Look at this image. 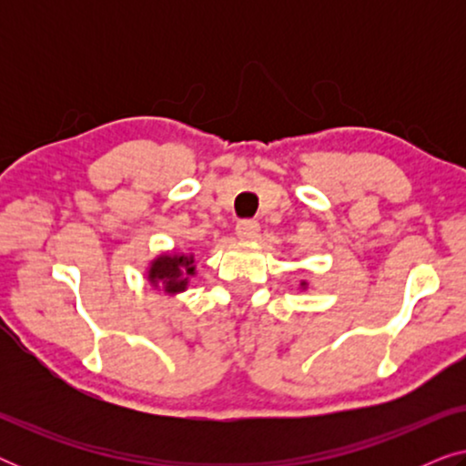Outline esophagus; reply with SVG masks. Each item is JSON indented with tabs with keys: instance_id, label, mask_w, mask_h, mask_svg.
Returning a JSON list of instances; mask_svg holds the SVG:
<instances>
[{
	"instance_id": "esophagus-1",
	"label": "esophagus",
	"mask_w": 466,
	"mask_h": 466,
	"mask_svg": "<svg viewBox=\"0 0 466 466\" xmlns=\"http://www.w3.org/2000/svg\"><path fill=\"white\" fill-rule=\"evenodd\" d=\"M235 235H238L239 239H254L258 235V222L254 220L238 222V227H235Z\"/></svg>"
}]
</instances>
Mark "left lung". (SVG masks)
I'll return each instance as SVG.
<instances>
[{
  "label": "left lung",
  "mask_w": 466,
  "mask_h": 466,
  "mask_svg": "<svg viewBox=\"0 0 466 466\" xmlns=\"http://www.w3.org/2000/svg\"><path fill=\"white\" fill-rule=\"evenodd\" d=\"M301 289H303V290L308 289V282H305V279H303V282H301Z\"/></svg>",
  "instance_id": "8db88e82"
}]
</instances>
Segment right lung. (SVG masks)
<instances>
[{
	"instance_id": "obj_1",
	"label": "right lung",
	"mask_w": 466,
	"mask_h": 466,
	"mask_svg": "<svg viewBox=\"0 0 466 466\" xmlns=\"http://www.w3.org/2000/svg\"><path fill=\"white\" fill-rule=\"evenodd\" d=\"M195 273V257L182 252H161L146 269L148 282L169 297L187 290Z\"/></svg>"
}]
</instances>
